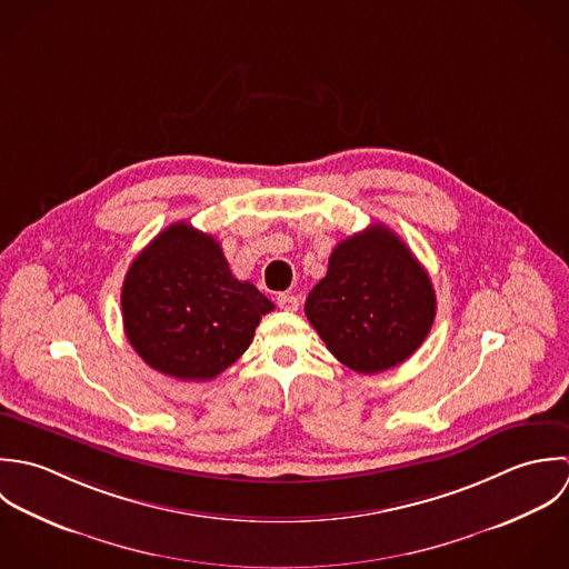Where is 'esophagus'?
Wrapping results in <instances>:
<instances>
[{"instance_id": "obj_1", "label": "esophagus", "mask_w": 569, "mask_h": 569, "mask_svg": "<svg viewBox=\"0 0 569 569\" xmlns=\"http://www.w3.org/2000/svg\"><path fill=\"white\" fill-rule=\"evenodd\" d=\"M277 306L286 312H297L299 310V299L292 295H279L277 297Z\"/></svg>"}]
</instances>
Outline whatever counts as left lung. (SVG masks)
Wrapping results in <instances>:
<instances>
[{"label": "left lung", "instance_id": "obj_1", "mask_svg": "<svg viewBox=\"0 0 569 569\" xmlns=\"http://www.w3.org/2000/svg\"><path fill=\"white\" fill-rule=\"evenodd\" d=\"M306 317L345 367L378 373L405 362L429 337L436 290L409 246L385 224H371L332 250Z\"/></svg>", "mask_w": 569, "mask_h": 569}]
</instances>
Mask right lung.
Returning <instances> with one entry per match:
<instances>
[{
  "instance_id": "add662e5",
  "label": "right lung",
  "mask_w": 569,
  "mask_h": 569,
  "mask_svg": "<svg viewBox=\"0 0 569 569\" xmlns=\"http://www.w3.org/2000/svg\"><path fill=\"white\" fill-rule=\"evenodd\" d=\"M120 306L138 356L178 380L220 376L274 310L250 281L234 279L220 241L187 222L164 228L131 261Z\"/></svg>"
}]
</instances>
